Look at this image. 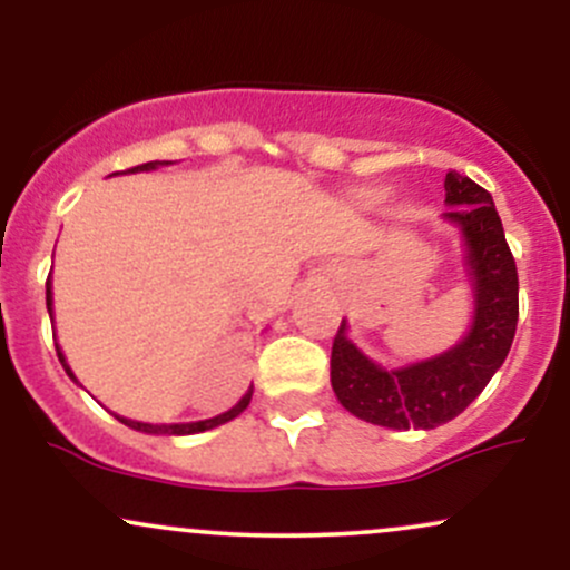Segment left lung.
I'll use <instances>...</instances> for the list:
<instances>
[{
  "label": "left lung",
  "instance_id": "obj_1",
  "mask_svg": "<svg viewBox=\"0 0 570 570\" xmlns=\"http://www.w3.org/2000/svg\"><path fill=\"white\" fill-rule=\"evenodd\" d=\"M444 222L455 225L466 246L474 289L469 335L455 348L385 370L364 356L340 324L332 343V389L345 410L385 429H436L461 415L495 375L512 348L520 316V281L499 212L488 189L469 176H444Z\"/></svg>",
  "mask_w": 570,
  "mask_h": 570
}]
</instances>
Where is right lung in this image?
<instances>
[{
    "instance_id": "right-lung-1",
    "label": "right lung",
    "mask_w": 570,
    "mask_h": 570,
    "mask_svg": "<svg viewBox=\"0 0 570 570\" xmlns=\"http://www.w3.org/2000/svg\"><path fill=\"white\" fill-rule=\"evenodd\" d=\"M168 163L171 160H153V163H141V166H134V168H128V171H120V174H136V171H155V168L158 166H168ZM45 299H48V313H53V292H50V278H48V284H45ZM56 351H58V358H61V364H63V370H67V375L71 377V381L77 383V377H75V372L69 370V364H67V358H63V353H61V348H58L56 345ZM252 391L254 389H248L244 396H240V402L235 404V407H230L227 412H222V415H217V417H206V421H195V423H141V421H128V417H120V415H115L117 421L120 423H126V426H130V429H136V431H141V434H168V436H185V434H200V431H208V429H217V426H222V423H227V421H233V417H238L240 412H244L246 407H248V402H252Z\"/></svg>"
}]
</instances>
